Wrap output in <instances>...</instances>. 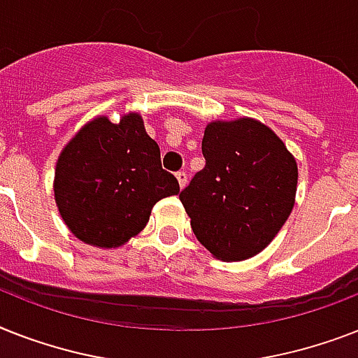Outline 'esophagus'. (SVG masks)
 <instances>
[{
  "instance_id": "obj_1",
  "label": "esophagus",
  "mask_w": 358,
  "mask_h": 358,
  "mask_svg": "<svg viewBox=\"0 0 358 358\" xmlns=\"http://www.w3.org/2000/svg\"><path fill=\"white\" fill-rule=\"evenodd\" d=\"M176 177H177V181H179V187H181V188L187 187V182H188L187 171H182V170H181V171H177Z\"/></svg>"
}]
</instances>
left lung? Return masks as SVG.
I'll use <instances>...</instances> for the list:
<instances>
[{
    "instance_id": "obj_1",
    "label": "left lung",
    "mask_w": 358,
    "mask_h": 358,
    "mask_svg": "<svg viewBox=\"0 0 358 358\" xmlns=\"http://www.w3.org/2000/svg\"><path fill=\"white\" fill-rule=\"evenodd\" d=\"M205 168L179 194L196 238L213 257H255L292 213L297 162L259 120H214L201 142Z\"/></svg>"
}]
</instances>
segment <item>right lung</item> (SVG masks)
I'll use <instances>...</instances> for the list:
<instances>
[{"label":"right lung","mask_w":358,"mask_h":358,"mask_svg":"<svg viewBox=\"0 0 358 358\" xmlns=\"http://www.w3.org/2000/svg\"><path fill=\"white\" fill-rule=\"evenodd\" d=\"M53 192L73 236L110 250L136 236L153 205L179 194V182L162 170L142 116L129 113L118 124L98 116L73 134L57 161Z\"/></svg>","instance_id":"right-lung-1"}]
</instances>
